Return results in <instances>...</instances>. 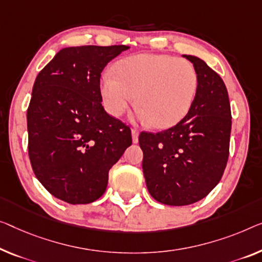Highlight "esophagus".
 <instances>
[{
    "instance_id": "34e87169",
    "label": "esophagus",
    "mask_w": 262,
    "mask_h": 262,
    "mask_svg": "<svg viewBox=\"0 0 262 262\" xmlns=\"http://www.w3.org/2000/svg\"><path fill=\"white\" fill-rule=\"evenodd\" d=\"M132 139H133V143L139 142V132L136 129H132Z\"/></svg>"
}]
</instances>
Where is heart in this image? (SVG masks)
<instances>
[{
	"label": "heart",
	"mask_w": 262,
	"mask_h": 262,
	"mask_svg": "<svg viewBox=\"0 0 262 262\" xmlns=\"http://www.w3.org/2000/svg\"><path fill=\"white\" fill-rule=\"evenodd\" d=\"M198 85V73L190 62L169 55L138 54L119 62L115 74L104 73L100 91L113 116L122 115L135 96L136 118L155 128H166L189 112Z\"/></svg>",
	"instance_id": "obj_1"
}]
</instances>
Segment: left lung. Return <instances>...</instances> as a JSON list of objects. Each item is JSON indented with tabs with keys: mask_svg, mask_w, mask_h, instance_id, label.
<instances>
[{
	"mask_svg": "<svg viewBox=\"0 0 262 262\" xmlns=\"http://www.w3.org/2000/svg\"><path fill=\"white\" fill-rule=\"evenodd\" d=\"M183 57L192 62L199 79L189 112L169 129L139 136L148 192L168 206H187L207 196L221 180L229 155L227 88L204 60Z\"/></svg>",
	"mask_w": 262,
	"mask_h": 262,
	"instance_id": "obj_1",
	"label": "left lung"
}]
</instances>
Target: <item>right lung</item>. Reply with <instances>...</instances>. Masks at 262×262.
I'll list each match as a JSON object with an SVG mask.
<instances>
[{
    "mask_svg": "<svg viewBox=\"0 0 262 262\" xmlns=\"http://www.w3.org/2000/svg\"><path fill=\"white\" fill-rule=\"evenodd\" d=\"M127 46L61 49L38 73L27 111L31 167L42 186L70 205L106 192L108 171L132 144L129 127L104 111L100 77Z\"/></svg>",
    "mask_w": 262,
    "mask_h": 262,
    "instance_id": "obj_1",
    "label": "right lung"
}]
</instances>
